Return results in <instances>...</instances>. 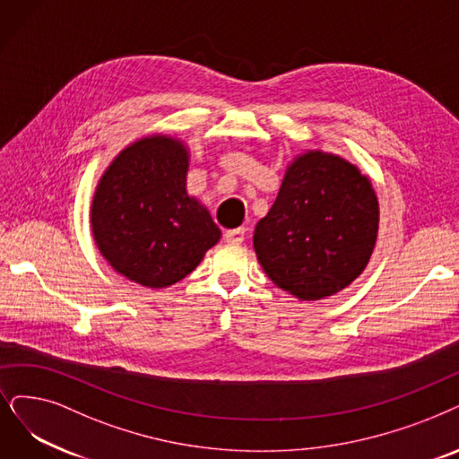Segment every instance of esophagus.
I'll return each instance as SVG.
<instances>
[{
	"label": "esophagus",
	"instance_id": "34e87169",
	"mask_svg": "<svg viewBox=\"0 0 459 459\" xmlns=\"http://www.w3.org/2000/svg\"><path fill=\"white\" fill-rule=\"evenodd\" d=\"M245 235H247L245 228L228 230V231L224 233V241H226V243H231V245H239V243L245 241Z\"/></svg>",
	"mask_w": 459,
	"mask_h": 459
}]
</instances>
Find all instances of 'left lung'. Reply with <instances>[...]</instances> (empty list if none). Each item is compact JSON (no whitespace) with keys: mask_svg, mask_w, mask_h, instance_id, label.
I'll return each instance as SVG.
<instances>
[{"mask_svg":"<svg viewBox=\"0 0 459 459\" xmlns=\"http://www.w3.org/2000/svg\"><path fill=\"white\" fill-rule=\"evenodd\" d=\"M373 182L352 161L324 151L293 156L277 199L254 230V250L273 284L301 301L351 286L378 235Z\"/></svg>","mask_w":459,"mask_h":459,"instance_id":"8db88e82","label":"left lung"}]
</instances>
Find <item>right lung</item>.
Wrapping results in <instances>:
<instances>
[{
	"label": "right lung",
	"instance_id": "add662e5",
	"mask_svg": "<svg viewBox=\"0 0 459 459\" xmlns=\"http://www.w3.org/2000/svg\"><path fill=\"white\" fill-rule=\"evenodd\" d=\"M190 146L168 134L144 135L113 158L90 205V228L105 262L144 288L190 274L222 231L188 194Z\"/></svg>",
	"mask_w": 459,
	"mask_h": 459
}]
</instances>
